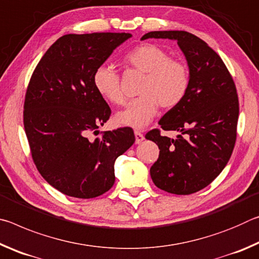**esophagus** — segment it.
I'll use <instances>...</instances> for the list:
<instances>
[{"instance_id":"34e87169","label":"esophagus","mask_w":259,"mask_h":259,"mask_svg":"<svg viewBox=\"0 0 259 259\" xmlns=\"http://www.w3.org/2000/svg\"><path fill=\"white\" fill-rule=\"evenodd\" d=\"M135 137H136V144H140L144 140V135L140 131H135Z\"/></svg>"}]
</instances>
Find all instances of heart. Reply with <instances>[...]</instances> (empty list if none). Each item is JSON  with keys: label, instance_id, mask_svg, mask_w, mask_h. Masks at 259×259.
<instances>
[{"label": "heart", "instance_id": "1", "mask_svg": "<svg viewBox=\"0 0 259 259\" xmlns=\"http://www.w3.org/2000/svg\"><path fill=\"white\" fill-rule=\"evenodd\" d=\"M124 63L146 73L138 90L139 97L130 100L126 107L117 112L119 124L140 129L155 116L157 106L172 108L182 102L190 85V73L181 60L171 59L162 48L145 43L130 50ZM93 82L97 93L112 104H123L120 75L111 65L103 64L95 69Z\"/></svg>", "mask_w": 259, "mask_h": 259}]
</instances>
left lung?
I'll list each match as a JSON object with an SVG mask.
<instances>
[{"instance_id": "obj_1", "label": "left lung", "mask_w": 259, "mask_h": 259, "mask_svg": "<svg viewBox=\"0 0 259 259\" xmlns=\"http://www.w3.org/2000/svg\"><path fill=\"white\" fill-rule=\"evenodd\" d=\"M146 38L177 41L185 56L190 85L177 106L159 121L161 128L177 131L176 139L154 129L145 138L159 146V159L151 166L156 187L187 195L208 186L223 171L233 152L239 99L231 74L207 43L185 30H156Z\"/></svg>"}]
</instances>
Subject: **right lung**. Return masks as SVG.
Here are the masks:
<instances>
[{"label": "right lung", "mask_w": 259, "mask_h": 259, "mask_svg": "<svg viewBox=\"0 0 259 259\" xmlns=\"http://www.w3.org/2000/svg\"><path fill=\"white\" fill-rule=\"evenodd\" d=\"M133 35L67 34L42 57L30 77L24 126L34 163L56 190L93 199L114 185V164L135 143L129 126L105 131L111 108L95 89V69Z\"/></svg>", "instance_id": "add662e5"}]
</instances>
